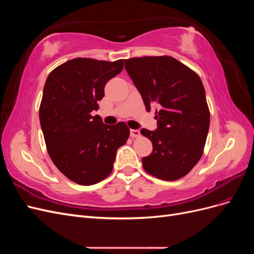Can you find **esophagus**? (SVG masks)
I'll return each instance as SVG.
<instances>
[{"label": "esophagus", "mask_w": 254, "mask_h": 254, "mask_svg": "<svg viewBox=\"0 0 254 254\" xmlns=\"http://www.w3.org/2000/svg\"><path fill=\"white\" fill-rule=\"evenodd\" d=\"M130 136L139 137L140 136V131H139V130H136V129H131V130H130Z\"/></svg>", "instance_id": "obj_1"}]
</instances>
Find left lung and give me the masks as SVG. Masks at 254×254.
Here are the masks:
<instances>
[{"mask_svg": "<svg viewBox=\"0 0 254 254\" xmlns=\"http://www.w3.org/2000/svg\"><path fill=\"white\" fill-rule=\"evenodd\" d=\"M146 110L156 109L158 128L142 129L152 152L142 159L144 170L165 181L182 178L200 160L210 127V111L200 77L170 56L124 60Z\"/></svg>", "mask_w": 254, "mask_h": 254, "instance_id": "8db88e82", "label": "left lung"}]
</instances>
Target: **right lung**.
<instances>
[{
    "instance_id": "1",
    "label": "right lung",
    "mask_w": 254,
    "mask_h": 254,
    "mask_svg": "<svg viewBox=\"0 0 254 254\" xmlns=\"http://www.w3.org/2000/svg\"><path fill=\"white\" fill-rule=\"evenodd\" d=\"M123 67L122 59L75 58L53 70L45 81L39 118L48 152L66 178L81 186L108 177L117 150L128 140L125 123L106 125L91 115L98 110L106 83Z\"/></svg>"
}]
</instances>
